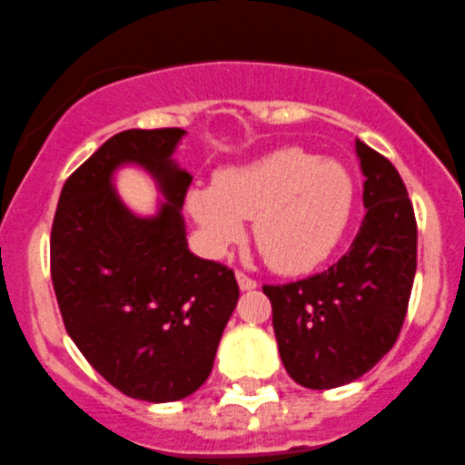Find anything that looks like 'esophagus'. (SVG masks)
Here are the masks:
<instances>
[{"label":"esophagus","instance_id":"1","mask_svg":"<svg viewBox=\"0 0 465 465\" xmlns=\"http://www.w3.org/2000/svg\"><path fill=\"white\" fill-rule=\"evenodd\" d=\"M236 280H238V286H241V292H252V289H257V280L250 275H245V272L238 271Z\"/></svg>","mask_w":465,"mask_h":465}]
</instances>
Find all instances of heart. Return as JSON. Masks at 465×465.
Here are the masks:
<instances>
[{"label": "heart", "instance_id": "heart-1", "mask_svg": "<svg viewBox=\"0 0 465 465\" xmlns=\"http://www.w3.org/2000/svg\"><path fill=\"white\" fill-rule=\"evenodd\" d=\"M355 206V181L344 164L307 149L272 151L215 176V185L188 193V211L211 254L245 236L277 272H305L331 257Z\"/></svg>", "mask_w": 465, "mask_h": 465}]
</instances>
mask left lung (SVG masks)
<instances>
[{
    "instance_id": "obj_1",
    "label": "left lung",
    "mask_w": 465,
    "mask_h": 465,
    "mask_svg": "<svg viewBox=\"0 0 465 465\" xmlns=\"http://www.w3.org/2000/svg\"><path fill=\"white\" fill-rule=\"evenodd\" d=\"M355 151L367 213L349 252L305 280L263 286L284 370L310 390L351 383L392 349L418 268V223L401 176L364 142Z\"/></svg>"
}]
</instances>
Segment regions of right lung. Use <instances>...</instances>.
<instances>
[{
  "mask_svg": "<svg viewBox=\"0 0 465 465\" xmlns=\"http://www.w3.org/2000/svg\"><path fill=\"white\" fill-rule=\"evenodd\" d=\"M181 128L124 130L64 183L50 236V272L64 325L103 379L142 401H176L202 388L238 282L194 257L183 227L193 176L176 167ZM149 168L168 202L133 216L111 188L119 163Z\"/></svg>",
  "mask_w": 465,
  "mask_h": 465,
  "instance_id": "right-lung-1",
  "label": "right lung"
}]
</instances>
